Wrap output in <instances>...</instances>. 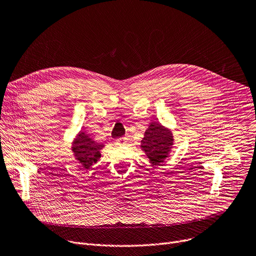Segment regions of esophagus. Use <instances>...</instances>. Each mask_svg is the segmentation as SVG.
Returning <instances> with one entry per match:
<instances>
[{
    "label": "esophagus",
    "instance_id": "1",
    "mask_svg": "<svg viewBox=\"0 0 256 256\" xmlns=\"http://www.w3.org/2000/svg\"><path fill=\"white\" fill-rule=\"evenodd\" d=\"M126 143V138L122 137V138H118L116 141H115V144L116 145H124Z\"/></svg>",
    "mask_w": 256,
    "mask_h": 256
}]
</instances>
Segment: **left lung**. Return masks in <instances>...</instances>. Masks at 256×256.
Instances as JSON below:
<instances>
[{"label":"left lung","mask_w":256,"mask_h":256,"mask_svg":"<svg viewBox=\"0 0 256 256\" xmlns=\"http://www.w3.org/2000/svg\"><path fill=\"white\" fill-rule=\"evenodd\" d=\"M173 141L171 132L160 124L152 122L145 132L141 147L150 162L153 164H158L168 158Z\"/></svg>","instance_id":"obj_1"}]
</instances>
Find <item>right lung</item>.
<instances>
[{
    "label": "right lung",
    "instance_id": "obj_1",
    "mask_svg": "<svg viewBox=\"0 0 256 256\" xmlns=\"http://www.w3.org/2000/svg\"><path fill=\"white\" fill-rule=\"evenodd\" d=\"M103 147V144L96 143L86 134L81 132L73 143L72 150L82 166L90 168L100 158V150Z\"/></svg>",
    "mask_w": 256,
    "mask_h": 256
}]
</instances>
